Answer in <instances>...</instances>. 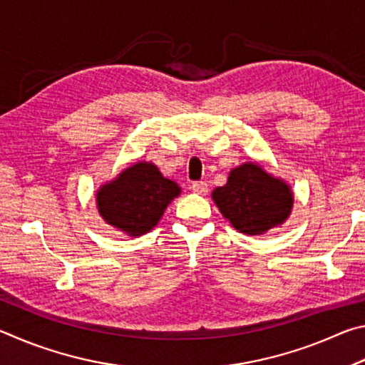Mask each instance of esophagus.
Segmentation results:
<instances>
[{"label": "esophagus", "instance_id": "1", "mask_svg": "<svg viewBox=\"0 0 365 365\" xmlns=\"http://www.w3.org/2000/svg\"><path fill=\"white\" fill-rule=\"evenodd\" d=\"M191 190L196 195H206L207 193V183L206 182H195L191 185Z\"/></svg>", "mask_w": 365, "mask_h": 365}]
</instances>
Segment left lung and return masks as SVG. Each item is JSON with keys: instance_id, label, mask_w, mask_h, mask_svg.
<instances>
[{"instance_id": "obj_1", "label": "left lung", "mask_w": 365, "mask_h": 365, "mask_svg": "<svg viewBox=\"0 0 365 365\" xmlns=\"http://www.w3.org/2000/svg\"><path fill=\"white\" fill-rule=\"evenodd\" d=\"M211 196L235 230L251 237L285 224L294 202L292 187L252 160L233 168Z\"/></svg>"}]
</instances>
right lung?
<instances>
[{
  "label": "right lung",
  "instance_id": "add662e5",
  "mask_svg": "<svg viewBox=\"0 0 365 365\" xmlns=\"http://www.w3.org/2000/svg\"><path fill=\"white\" fill-rule=\"evenodd\" d=\"M180 193L182 188L160 174L156 164L138 160L98 188L96 209L108 225L135 238L151 232Z\"/></svg>",
  "mask_w": 365,
  "mask_h": 365
}]
</instances>
